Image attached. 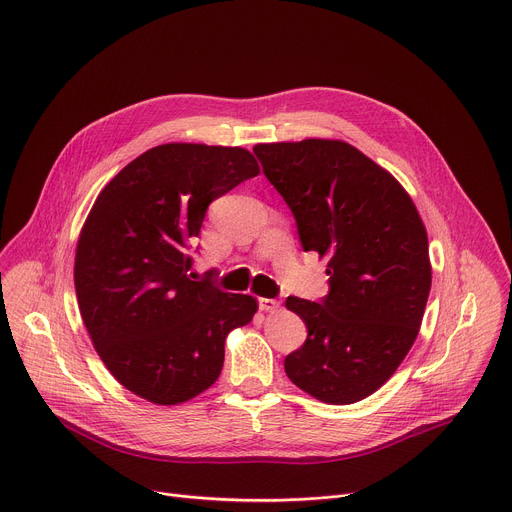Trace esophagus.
Instances as JSON below:
<instances>
[{"label":"esophagus","instance_id":"1","mask_svg":"<svg viewBox=\"0 0 512 512\" xmlns=\"http://www.w3.org/2000/svg\"><path fill=\"white\" fill-rule=\"evenodd\" d=\"M260 309L266 313H274L280 309V301L278 299H260Z\"/></svg>","mask_w":512,"mask_h":512}]
</instances>
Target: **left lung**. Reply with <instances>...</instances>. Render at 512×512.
Here are the masks:
<instances>
[{"label": "left lung", "instance_id": "8db88e82", "mask_svg": "<svg viewBox=\"0 0 512 512\" xmlns=\"http://www.w3.org/2000/svg\"><path fill=\"white\" fill-rule=\"evenodd\" d=\"M254 154L293 211L303 250L329 258L319 303L287 299L309 333L285 372L321 403H358L417 339L431 291L425 225L401 183L348 142L256 144Z\"/></svg>", "mask_w": 512, "mask_h": 512}]
</instances>
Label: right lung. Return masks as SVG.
Listing matches in <instances>:
<instances>
[{"label":"right lung","mask_w":512,"mask_h":512,"mask_svg":"<svg viewBox=\"0 0 512 512\" xmlns=\"http://www.w3.org/2000/svg\"><path fill=\"white\" fill-rule=\"evenodd\" d=\"M258 173L244 148L154 146L105 185L85 219L75 254L83 323L113 378L154 405L207 390L227 333L258 309L254 297L189 274L209 203Z\"/></svg>","instance_id":"1"}]
</instances>
